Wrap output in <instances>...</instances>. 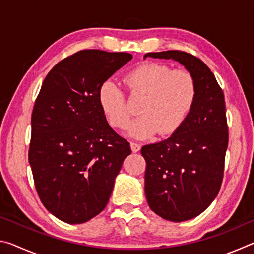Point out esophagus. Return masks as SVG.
<instances>
[{
	"mask_svg": "<svg viewBox=\"0 0 254 254\" xmlns=\"http://www.w3.org/2000/svg\"><path fill=\"white\" fill-rule=\"evenodd\" d=\"M131 144V150L133 152H137L141 148V145L137 143V142H134V141H132V142L130 143Z\"/></svg>",
	"mask_w": 254,
	"mask_h": 254,
	"instance_id": "obj_1",
	"label": "esophagus"
}]
</instances>
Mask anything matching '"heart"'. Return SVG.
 Here are the masks:
<instances>
[{
	"mask_svg": "<svg viewBox=\"0 0 254 254\" xmlns=\"http://www.w3.org/2000/svg\"><path fill=\"white\" fill-rule=\"evenodd\" d=\"M131 96H143L137 106L141 114L128 127L130 135L144 139L158 132L171 135L183 126L194 107L197 84L186 69H173L160 63H144L133 68L124 77ZM98 102L112 127L126 128L132 112L122 89L114 81L103 83L98 91Z\"/></svg>",
	"mask_w": 254,
	"mask_h": 254,
	"instance_id": "1",
	"label": "heart"
}]
</instances>
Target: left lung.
Listing matches in <instances>:
<instances>
[{"label":"left lung","mask_w":254,"mask_h":254,"mask_svg":"<svg viewBox=\"0 0 254 254\" xmlns=\"http://www.w3.org/2000/svg\"><path fill=\"white\" fill-rule=\"evenodd\" d=\"M174 59L197 84L196 103L168 139L143 145L144 191L151 210L171 222L196 217L220 191L229 144L224 94L206 64L185 51L148 53L144 58Z\"/></svg>","instance_id":"obj_1"}]
</instances>
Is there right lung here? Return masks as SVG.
<instances>
[{
	"label": "right lung",
	"instance_id": "add662e5",
	"mask_svg": "<svg viewBox=\"0 0 254 254\" xmlns=\"http://www.w3.org/2000/svg\"><path fill=\"white\" fill-rule=\"evenodd\" d=\"M132 59L87 49L59 62L42 83L31 117L29 162L41 203L68 224H81L109 203L130 143L106 121L103 83Z\"/></svg>",
	"mask_w": 254,
	"mask_h": 254
}]
</instances>
